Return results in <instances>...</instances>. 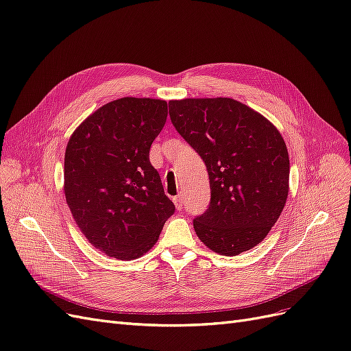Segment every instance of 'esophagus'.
<instances>
[{
  "label": "esophagus",
  "mask_w": 351,
  "mask_h": 351,
  "mask_svg": "<svg viewBox=\"0 0 351 351\" xmlns=\"http://www.w3.org/2000/svg\"><path fill=\"white\" fill-rule=\"evenodd\" d=\"M173 202H174V205H176V208H177L178 210L183 209L184 200H183V196H182V195H177L176 197H173Z\"/></svg>",
  "instance_id": "34e87169"
}]
</instances>
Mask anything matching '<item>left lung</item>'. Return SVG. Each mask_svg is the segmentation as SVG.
I'll use <instances>...</instances> for the list:
<instances>
[{"mask_svg": "<svg viewBox=\"0 0 351 351\" xmlns=\"http://www.w3.org/2000/svg\"><path fill=\"white\" fill-rule=\"evenodd\" d=\"M176 130L204 159L210 202L193 227L224 256L250 250L268 236L289 196L290 159L269 120L231 98L169 101Z\"/></svg>", "mask_w": 351, "mask_h": 351, "instance_id": "left-lung-1", "label": "left lung"}]
</instances>
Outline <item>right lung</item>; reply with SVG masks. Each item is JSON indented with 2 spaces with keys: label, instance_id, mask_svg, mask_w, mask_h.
Returning a JSON list of instances; mask_svg holds the SVG:
<instances>
[{
  "label": "right lung",
  "instance_id": "add662e5",
  "mask_svg": "<svg viewBox=\"0 0 351 351\" xmlns=\"http://www.w3.org/2000/svg\"><path fill=\"white\" fill-rule=\"evenodd\" d=\"M167 115L162 99L120 98L92 112L67 143V205L84 237L107 256L141 258L174 214L149 161Z\"/></svg>",
  "mask_w": 351,
  "mask_h": 351
}]
</instances>
